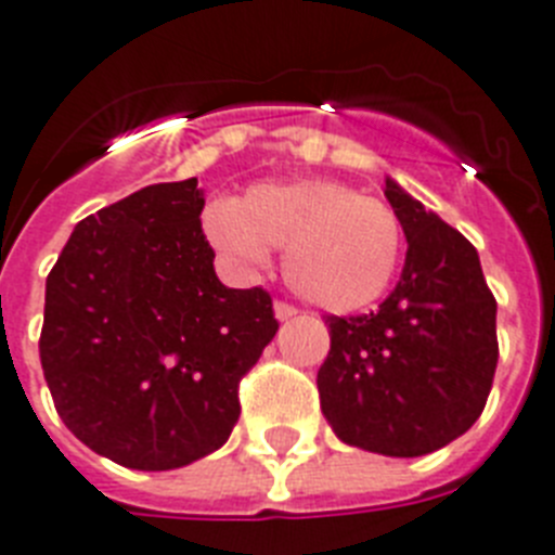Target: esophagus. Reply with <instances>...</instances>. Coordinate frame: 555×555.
I'll list each match as a JSON object with an SVG mask.
<instances>
[{
  "label": "esophagus",
  "mask_w": 555,
  "mask_h": 555,
  "mask_svg": "<svg viewBox=\"0 0 555 555\" xmlns=\"http://www.w3.org/2000/svg\"><path fill=\"white\" fill-rule=\"evenodd\" d=\"M273 313H276L279 321H287V319H293V315L299 313V310H296L293 305H287V301H276V305H273Z\"/></svg>",
  "instance_id": "esophagus-1"
}]
</instances>
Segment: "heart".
Here are the masks:
<instances>
[{
  "label": "heart",
  "mask_w": 555,
  "mask_h": 555,
  "mask_svg": "<svg viewBox=\"0 0 555 555\" xmlns=\"http://www.w3.org/2000/svg\"><path fill=\"white\" fill-rule=\"evenodd\" d=\"M203 225L240 268H264L270 248H285L293 291L333 313L378 301L403 254L398 214L335 180L254 185L240 203L208 206Z\"/></svg>",
  "instance_id": "heart-1"
}]
</instances>
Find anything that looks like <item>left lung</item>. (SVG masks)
Masks as SVG:
<instances>
[{"label":"left lung","instance_id":"left-lung-1","mask_svg":"<svg viewBox=\"0 0 555 555\" xmlns=\"http://www.w3.org/2000/svg\"><path fill=\"white\" fill-rule=\"evenodd\" d=\"M406 262L375 313L327 315L321 412L347 446L423 457L477 423L496 372V299L477 248L386 177Z\"/></svg>","mask_w":555,"mask_h":555}]
</instances>
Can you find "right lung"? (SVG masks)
Returning <instances> with one entry per match:
<instances>
[{"label":"right lung","instance_id":"1","mask_svg":"<svg viewBox=\"0 0 555 555\" xmlns=\"http://www.w3.org/2000/svg\"><path fill=\"white\" fill-rule=\"evenodd\" d=\"M197 177L90 214L48 276L39 356L55 412L95 454L171 472L225 443L240 380L276 335L262 287L214 273Z\"/></svg>","mask_w":555,"mask_h":555}]
</instances>
